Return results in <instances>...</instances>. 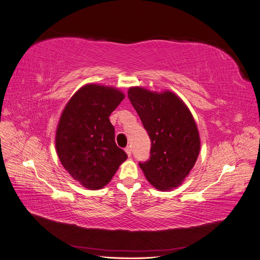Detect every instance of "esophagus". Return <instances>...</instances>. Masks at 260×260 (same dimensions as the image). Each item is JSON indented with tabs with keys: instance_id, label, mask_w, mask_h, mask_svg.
<instances>
[{
	"instance_id": "1",
	"label": "esophagus",
	"mask_w": 260,
	"mask_h": 260,
	"mask_svg": "<svg viewBox=\"0 0 260 260\" xmlns=\"http://www.w3.org/2000/svg\"><path fill=\"white\" fill-rule=\"evenodd\" d=\"M124 151H125V153H127V155L130 157L131 156V153H132V149H131V147L130 146H127L124 148Z\"/></svg>"
}]
</instances>
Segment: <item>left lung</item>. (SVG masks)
Listing matches in <instances>:
<instances>
[{"label":"left lung","mask_w":260,"mask_h":260,"mask_svg":"<svg viewBox=\"0 0 260 260\" xmlns=\"http://www.w3.org/2000/svg\"><path fill=\"white\" fill-rule=\"evenodd\" d=\"M128 98L151 139V157L140 167L159 191L182 184L198 159L201 139L190 109L169 90L149 91L132 86Z\"/></svg>","instance_id":"left-lung-1"}]
</instances>
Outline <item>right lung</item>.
<instances>
[{
    "label": "right lung",
    "instance_id": "1",
    "mask_svg": "<svg viewBox=\"0 0 260 260\" xmlns=\"http://www.w3.org/2000/svg\"><path fill=\"white\" fill-rule=\"evenodd\" d=\"M124 99L114 86L88 83L70 98L62 109L55 135V147L62 166L89 190L108 184L127 159L115 142L109 116Z\"/></svg>",
    "mask_w": 260,
    "mask_h": 260
}]
</instances>
